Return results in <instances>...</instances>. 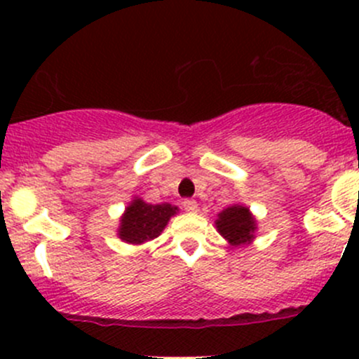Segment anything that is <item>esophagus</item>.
<instances>
[{
    "label": "esophagus",
    "mask_w": 359,
    "mask_h": 359,
    "mask_svg": "<svg viewBox=\"0 0 359 359\" xmlns=\"http://www.w3.org/2000/svg\"><path fill=\"white\" fill-rule=\"evenodd\" d=\"M182 206H184V210H186V212H189V213H196L198 212V201L196 200H184Z\"/></svg>",
    "instance_id": "obj_1"
}]
</instances>
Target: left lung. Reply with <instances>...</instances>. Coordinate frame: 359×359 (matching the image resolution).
<instances>
[{"label":"left lung","mask_w":359,"mask_h":359,"mask_svg":"<svg viewBox=\"0 0 359 359\" xmlns=\"http://www.w3.org/2000/svg\"><path fill=\"white\" fill-rule=\"evenodd\" d=\"M215 227L220 236L227 240V243L233 247H241L255 240L257 219L248 206L236 203L217 213Z\"/></svg>","instance_id":"1"}]
</instances>
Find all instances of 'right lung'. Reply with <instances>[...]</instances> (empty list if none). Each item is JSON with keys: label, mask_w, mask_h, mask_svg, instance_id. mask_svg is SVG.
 <instances>
[{"label": "right lung", "mask_w": 359, "mask_h": 359, "mask_svg": "<svg viewBox=\"0 0 359 359\" xmlns=\"http://www.w3.org/2000/svg\"><path fill=\"white\" fill-rule=\"evenodd\" d=\"M179 213V206L170 203L151 205L135 196L119 217L118 238L128 245H144L154 240L166 227L168 220Z\"/></svg>", "instance_id": "add662e5"}]
</instances>
